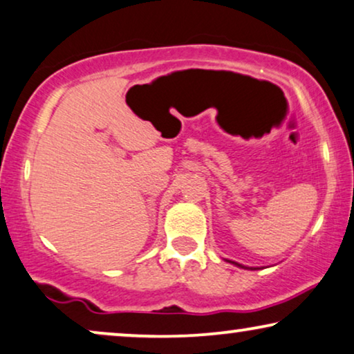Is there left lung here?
Listing matches in <instances>:
<instances>
[{"label":"left lung","instance_id":"obj_1","mask_svg":"<svg viewBox=\"0 0 354 354\" xmlns=\"http://www.w3.org/2000/svg\"><path fill=\"white\" fill-rule=\"evenodd\" d=\"M230 262H232V261H230ZM233 263H234V266H238V267H243L241 263H236V262H233Z\"/></svg>","mask_w":354,"mask_h":354}]
</instances>
